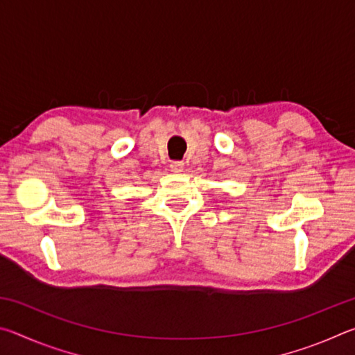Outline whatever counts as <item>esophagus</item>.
Masks as SVG:
<instances>
[{
    "mask_svg": "<svg viewBox=\"0 0 355 355\" xmlns=\"http://www.w3.org/2000/svg\"><path fill=\"white\" fill-rule=\"evenodd\" d=\"M183 169H184V163H183V161H173V163H171V171H172L173 173L183 172Z\"/></svg>",
    "mask_w": 355,
    "mask_h": 355,
    "instance_id": "34e87169",
    "label": "esophagus"
}]
</instances>
